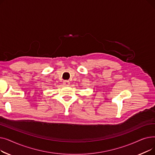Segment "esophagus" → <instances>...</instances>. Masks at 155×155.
Masks as SVG:
<instances>
[{
    "mask_svg": "<svg viewBox=\"0 0 155 155\" xmlns=\"http://www.w3.org/2000/svg\"><path fill=\"white\" fill-rule=\"evenodd\" d=\"M63 84L64 85H70V81H68V80H64L63 81Z\"/></svg>",
    "mask_w": 155,
    "mask_h": 155,
    "instance_id": "esophagus-1",
    "label": "esophagus"
}]
</instances>
